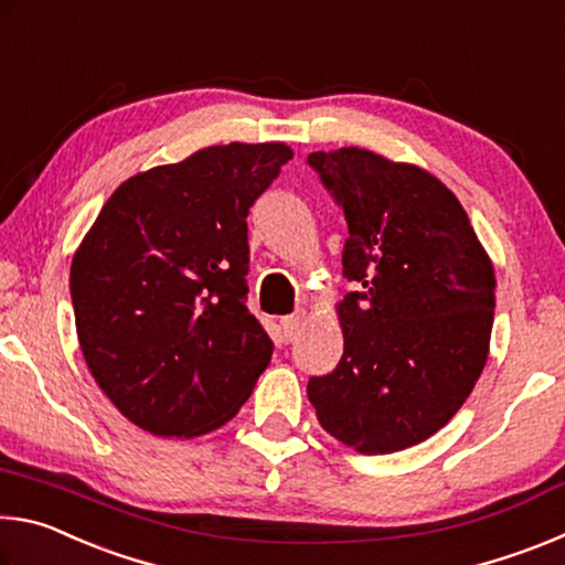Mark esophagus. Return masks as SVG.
Returning <instances> with one entry per match:
<instances>
[{"label":"esophagus","mask_w":565,"mask_h":565,"mask_svg":"<svg viewBox=\"0 0 565 565\" xmlns=\"http://www.w3.org/2000/svg\"><path fill=\"white\" fill-rule=\"evenodd\" d=\"M281 327V333H284V341L289 343L296 339V333H299V327H301V313H291V317H284L279 321Z\"/></svg>","instance_id":"obj_1"}]
</instances>
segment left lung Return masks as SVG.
I'll use <instances>...</instances> for the list:
<instances>
[{
    "label": "left lung",
    "mask_w": 565,
    "mask_h": 565,
    "mask_svg": "<svg viewBox=\"0 0 565 565\" xmlns=\"http://www.w3.org/2000/svg\"><path fill=\"white\" fill-rule=\"evenodd\" d=\"M309 167L343 209V356L306 394L321 426L361 454H394L446 426L481 376L493 266L463 206L428 171L347 147Z\"/></svg>",
    "instance_id": "left-lung-1"
}]
</instances>
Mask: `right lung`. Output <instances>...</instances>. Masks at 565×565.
<instances>
[{"label":"right lung","instance_id":"1","mask_svg":"<svg viewBox=\"0 0 565 565\" xmlns=\"http://www.w3.org/2000/svg\"><path fill=\"white\" fill-rule=\"evenodd\" d=\"M286 145L209 147L114 191L72 262V306L94 381L164 438L236 416L274 341L246 309V216Z\"/></svg>","mask_w":565,"mask_h":565}]
</instances>
